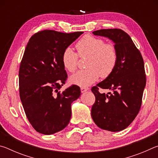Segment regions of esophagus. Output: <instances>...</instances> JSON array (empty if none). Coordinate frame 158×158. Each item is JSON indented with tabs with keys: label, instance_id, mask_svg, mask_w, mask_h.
Segmentation results:
<instances>
[{
	"label": "esophagus",
	"instance_id": "obj_1",
	"mask_svg": "<svg viewBox=\"0 0 158 158\" xmlns=\"http://www.w3.org/2000/svg\"><path fill=\"white\" fill-rule=\"evenodd\" d=\"M89 90V88H84V87H81V92L82 93L85 92V91H87V90Z\"/></svg>",
	"mask_w": 158,
	"mask_h": 158
}]
</instances>
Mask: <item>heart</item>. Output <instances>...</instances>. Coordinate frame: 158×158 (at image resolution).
I'll list each match as a JSON object with an SVG mask.
<instances>
[{
  "label": "heart",
  "instance_id": "1",
  "mask_svg": "<svg viewBox=\"0 0 158 158\" xmlns=\"http://www.w3.org/2000/svg\"><path fill=\"white\" fill-rule=\"evenodd\" d=\"M79 57L87 56L86 69L77 72L69 77V82L80 87L89 86L100 75L106 78L113 73L118 61L117 51L112 44L105 43L103 40L86 35L76 44ZM78 56L70 47L62 54V64L66 70L73 73L77 66Z\"/></svg>",
  "mask_w": 158,
  "mask_h": 158
}]
</instances>
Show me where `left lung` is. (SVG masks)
<instances>
[{
	"label": "left lung",
	"mask_w": 158,
	"mask_h": 158,
	"mask_svg": "<svg viewBox=\"0 0 158 158\" xmlns=\"http://www.w3.org/2000/svg\"><path fill=\"white\" fill-rule=\"evenodd\" d=\"M93 34L113 41L118 61L113 73L92 88L95 102L91 116L101 129L118 132L129 126L139 111L146 82L143 60L129 35L121 29H101ZM98 87L113 93L100 94Z\"/></svg>",
	"instance_id": "1"
}]
</instances>
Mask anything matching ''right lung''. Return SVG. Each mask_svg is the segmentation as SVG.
I'll return each instance as SVG.
<instances>
[{"instance_id":"right-lung-1","label":"right lung","mask_w":158,"mask_h":158,"mask_svg":"<svg viewBox=\"0 0 158 158\" xmlns=\"http://www.w3.org/2000/svg\"><path fill=\"white\" fill-rule=\"evenodd\" d=\"M83 33L44 30L34 34L26 45L19 73V95L27 118L37 132L52 135L69 123L71 104L81 90L73 85L58 91L68 78L62 54Z\"/></svg>"}]
</instances>
